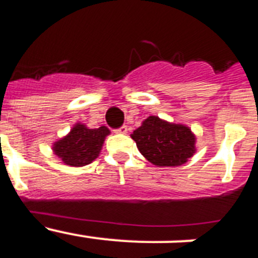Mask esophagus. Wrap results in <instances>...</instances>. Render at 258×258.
I'll use <instances>...</instances> for the list:
<instances>
[{
	"instance_id": "34e87169",
	"label": "esophagus",
	"mask_w": 258,
	"mask_h": 258,
	"mask_svg": "<svg viewBox=\"0 0 258 258\" xmlns=\"http://www.w3.org/2000/svg\"><path fill=\"white\" fill-rule=\"evenodd\" d=\"M116 133H118V134H126L127 133V127L125 126V125H122L121 127H118V129H116Z\"/></svg>"
}]
</instances>
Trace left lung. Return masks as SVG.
<instances>
[{
  "label": "left lung",
  "mask_w": 258,
  "mask_h": 258,
  "mask_svg": "<svg viewBox=\"0 0 258 258\" xmlns=\"http://www.w3.org/2000/svg\"><path fill=\"white\" fill-rule=\"evenodd\" d=\"M141 154L156 166H179L197 152V137L187 125L149 116L131 134Z\"/></svg>",
  "instance_id": "obj_1"
}]
</instances>
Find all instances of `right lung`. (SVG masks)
<instances>
[{
  "label": "right lung",
  "instance_id": "add662e5",
  "mask_svg": "<svg viewBox=\"0 0 258 258\" xmlns=\"http://www.w3.org/2000/svg\"><path fill=\"white\" fill-rule=\"evenodd\" d=\"M111 133L107 126L89 129L76 122L67 136L52 143V152L70 166H85L99 156L106 137Z\"/></svg>",
  "mask_w": 258,
  "mask_h": 258
}]
</instances>
